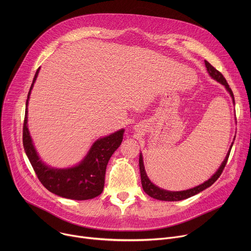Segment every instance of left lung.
<instances>
[{
	"label": "left lung",
	"mask_w": 251,
	"mask_h": 251,
	"mask_svg": "<svg viewBox=\"0 0 251 251\" xmlns=\"http://www.w3.org/2000/svg\"><path fill=\"white\" fill-rule=\"evenodd\" d=\"M204 64H205V67H206V70L208 75L213 78L216 79L217 81H219L220 83H222L223 85L226 86V90L229 92L230 96L232 97V101L234 103V96H233V93H232V90L231 88L229 87L226 79L224 77V75L220 73L219 70H217L216 68H214L208 61L204 60ZM233 144V143H232ZM232 144L230 146V149L229 151L227 152V155L225 159V161L223 162V164L221 165V167L219 168V170L216 172V174H214L210 178H208V180L206 182H204L203 184L198 186V187H195L193 189H190V190H187V191H181V192H171V191H166V190H163V189H160L159 187L155 186L150 180L149 177L147 176V174H146V171H145V167H144V163H143V158H142V154H140V157H139V167H140V174H141V183H142V187H143V190H144V192L149 195L151 198L153 199H156V200H160V201H182V200H186L188 198H191L201 192H202L203 190H205L206 188L210 187L214 182H216L218 178L220 177V176L222 175L226 163H227V160H228V157H229V153H230V150H231V147H232Z\"/></svg>",
	"instance_id": "left-lung-1"
}]
</instances>
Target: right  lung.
I'll return each mask as SVG.
<instances>
[{
    "mask_svg": "<svg viewBox=\"0 0 251 251\" xmlns=\"http://www.w3.org/2000/svg\"><path fill=\"white\" fill-rule=\"evenodd\" d=\"M40 68L34 75L25 102V113L23 127V144L25 154L40 182L50 193L59 197L84 201L99 196L104 188L105 172L112 154L121 145L124 129L109 136L98 139L89 152L75 167L68 169H53L40 160L35 151L27 128V104L33 83L38 77Z\"/></svg>",
    "mask_w": 251,
    "mask_h": 251,
    "instance_id": "obj_1",
    "label": "right lung"
}]
</instances>
